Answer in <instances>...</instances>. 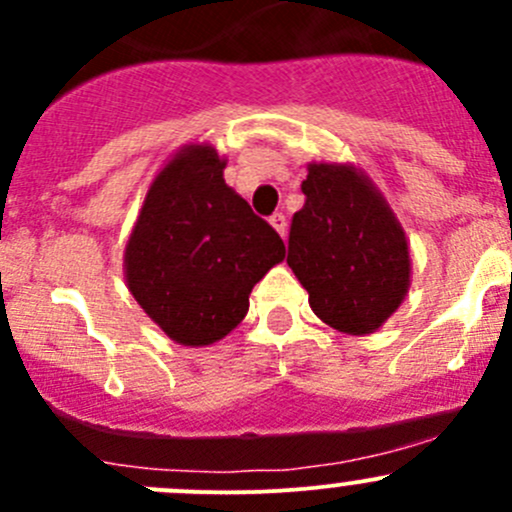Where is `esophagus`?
I'll return each mask as SVG.
<instances>
[{
	"instance_id": "obj_1",
	"label": "esophagus",
	"mask_w": 512,
	"mask_h": 512,
	"mask_svg": "<svg viewBox=\"0 0 512 512\" xmlns=\"http://www.w3.org/2000/svg\"><path fill=\"white\" fill-rule=\"evenodd\" d=\"M270 225L275 227L277 235L285 237V232H287V220H285V215H282V213H275V215H272V218H270Z\"/></svg>"
}]
</instances>
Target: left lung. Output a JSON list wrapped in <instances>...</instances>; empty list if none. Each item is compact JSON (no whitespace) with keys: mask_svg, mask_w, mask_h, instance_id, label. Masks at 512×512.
<instances>
[{"mask_svg":"<svg viewBox=\"0 0 512 512\" xmlns=\"http://www.w3.org/2000/svg\"><path fill=\"white\" fill-rule=\"evenodd\" d=\"M287 265L312 312L344 334L376 332L411 287L409 240L374 180L352 163H312Z\"/></svg>","mask_w":512,"mask_h":512,"instance_id":"1","label":"left lung"}]
</instances>
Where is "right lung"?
Wrapping results in <instances>:
<instances>
[{
  "mask_svg": "<svg viewBox=\"0 0 512 512\" xmlns=\"http://www.w3.org/2000/svg\"><path fill=\"white\" fill-rule=\"evenodd\" d=\"M210 143L165 160L123 250L143 312L183 347H210L245 319L250 292L285 260V242L250 210Z\"/></svg>",
  "mask_w": 512,
  "mask_h": 512,
  "instance_id": "right-lung-1",
  "label": "right lung"
}]
</instances>
